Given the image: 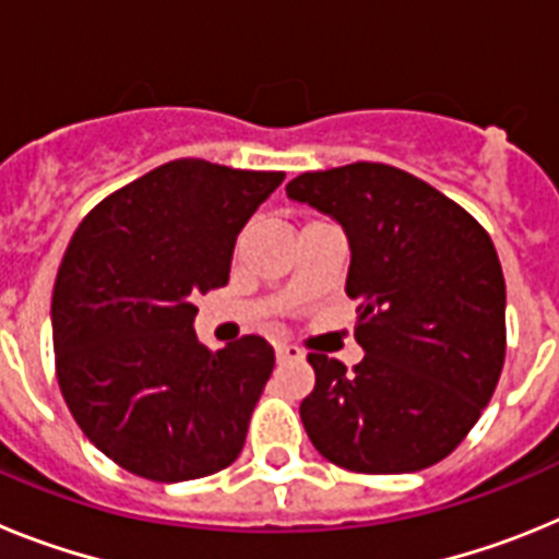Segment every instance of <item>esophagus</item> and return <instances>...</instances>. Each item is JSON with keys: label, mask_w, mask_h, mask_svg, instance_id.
<instances>
[{"label": "esophagus", "mask_w": 559, "mask_h": 559, "mask_svg": "<svg viewBox=\"0 0 559 559\" xmlns=\"http://www.w3.org/2000/svg\"><path fill=\"white\" fill-rule=\"evenodd\" d=\"M274 353H276V360H294V358H302V353H299V349L290 347V344H283V341H280V344H276Z\"/></svg>", "instance_id": "esophagus-1"}]
</instances>
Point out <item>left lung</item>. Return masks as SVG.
<instances>
[{
	"label": "left lung",
	"instance_id": "8db88e82",
	"mask_svg": "<svg viewBox=\"0 0 559 559\" xmlns=\"http://www.w3.org/2000/svg\"><path fill=\"white\" fill-rule=\"evenodd\" d=\"M290 201L324 212L349 243L358 302L353 372L308 355L299 406L310 442L355 473H414L445 459L496 392L507 353V285L490 235L456 201L378 162L296 176Z\"/></svg>",
	"mask_w": 559,
	"mask_h": 559
}]
</instances>
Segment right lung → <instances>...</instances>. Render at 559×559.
<instances>
[{
  "label": "right lung",
  "mask_w": 559,
  "mask_h": 559,
  "mask_svg": "<svg viewBox=\"0 0 559 559\" xmlns=\"http://www.w3.org/2000/svg\"><path fill=\"white\" fill-rule=\"evenodd\" d=\"M285 173L176 159L108 195L52 290L58 386L97 451L142 478L190 481L240 456L274 369L243 335L210 353L192 296L229 283L235 240Z\"/></svg>",
  "instance_id": "right-lung-1"
}]
</instances>
